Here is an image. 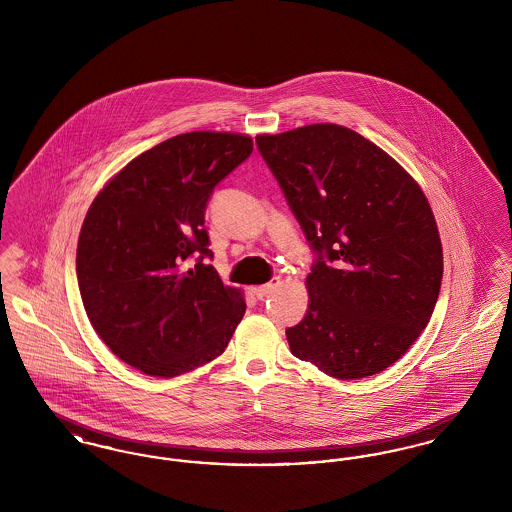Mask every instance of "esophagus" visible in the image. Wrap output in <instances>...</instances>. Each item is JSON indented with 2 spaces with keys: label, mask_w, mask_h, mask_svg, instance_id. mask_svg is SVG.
Segmentation results:
<instances>
[{
  "label": "esophagus",
  "mask_w": 512,
  "mask_h": 512,
  "mask_svg": "<svg viewBox=\"0 0 512 512\" xmlns=\"http://www.w3.org/2000/svg\"><path fill=\"white\" fill-rule=\"evenodd\" d=\"M278 286H280V278H272L268 284L253 288V293H255L259 299H263V297H267L268 293L274 292Z\"/></svg>",
  "instance_id": "obj_1"
}]
</instances>
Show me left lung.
<instances>
[{
    "label": "left lung",
    "instance_id": "left-lung-1",
    "mask_svg": "<svg viewBox=\"0 0 512 512\" xmlns=\"http://www.w3.org/2000/svg\"><path fill=\"white\" fill-rule=\"evenodd\" d=\"M315 253L293 355L357 380L405 355L430 322L443 251L413 176L355 130L309 124L255 138Z\"/></svg>",
    "mask_w": 512,
    "mask_h": 512
}]
</instances>
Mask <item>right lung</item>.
<instances>
[{"label":"right lung","instance_id":"add662e5","mask_svg":"<svg viewBox=\"0 0 512 512\" xmlns=\"http://www.w3.org/2000/svg\"><path fill=\"white\" fill-rule=\"evenodd\" d=\"M253 151L245 134L188 132L132 159L88 209L76 247L86 315L126 365L172 378L219 357L244 293L207 259V201Z\"/></svg>","mask_w":512,"mask_h":512}]
</instances>
